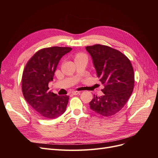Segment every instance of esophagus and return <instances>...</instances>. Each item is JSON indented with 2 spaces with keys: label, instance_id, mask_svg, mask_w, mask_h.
Segmentation results:
<instances>
[{
  "label": "esophagus",
  "instance_id": "1",
  "mask_svg": "<svg viewBox=\"0 0 158 158\" xmlns=\"http://www.w3.org/2000/svg\"><path fill=\"white\" fill-rule=\"evenodd\" d=\"M80 92H80V91H76V90H75V91H73V92H72V94H73V95H78V94H79Z\"/></svg>",
  "mask_w": 158,
  "mask_h": 158
}]
</instances>
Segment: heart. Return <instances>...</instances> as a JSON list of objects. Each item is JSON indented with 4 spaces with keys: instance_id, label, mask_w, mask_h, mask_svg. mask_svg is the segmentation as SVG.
Here are the masks:
<instances>
[{
    "instance_id": "1",
    "label": "heart",
    "mask_w": 158,
    "mask_h": 158,
    "mask_svg": "<svg viewBox=\"0 0 158 158\" xmlns=\"http://www.w3.org/2000/svg\"><path fill=\"white\" fill-rule=\"evenodd\" d=\"M84 55L82 54H78L77 55V56H76V58H78V57H81V56H83Z\"/></svg>"
}]
</instances>
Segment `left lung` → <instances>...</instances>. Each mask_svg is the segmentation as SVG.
<instances>
[{"mask_svg":"<svg viewBox=\"0 0 158 158\" xmlns=\"http://www.w3.org/2000/svg\"><path fill=\"white\" fill-rule=\"evenodd\" d=\"M85 49L92 56L99 81L103 84L104 94L94 95L89 102L93 111L104 117L118 113L125 106L132 93L135 74L132 64L122 52L99 44L88 46Z\"/></svg>","mask_w":158,"mask_h":158,"instance_id":"obj_1","label":"left lung"}]
</instances>
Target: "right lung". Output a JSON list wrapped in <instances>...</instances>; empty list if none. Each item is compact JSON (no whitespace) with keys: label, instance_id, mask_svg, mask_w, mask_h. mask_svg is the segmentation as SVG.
Listing matches in <instances>:
<instances>
[{"label":"right lung","instance_id":"add662e5","mask_svg":"<svg viewBox=\"0 0 158 158\" xmlns=\"http://www.w3.org/2000/svg\"><path fill=\"white\" fill-rule=\"evenodd\" d=\"M72 50L70 47H52L38 51L27 62L22 79L26 101L40 116L55 118L63 114L69 102L68 95H57L49 91L60 59Z\"/></svg>","mask_w":158,"mask_h":158}]
</instances>
